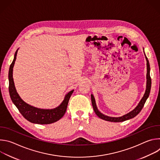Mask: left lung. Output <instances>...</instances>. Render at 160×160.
<instances>
[{"mask_svg": "<svg viewBox=\"0 0 160 160\" xmlns=\"http://www.w3.org/2000/svg\"><path fill=\"white\" fill-rule=\"evenodd\" d=\"M145 57H146V59L147 61V74H146V89L145 91L144 95L143 96V98L141 99V100L140 101L139 103L138 104V105L135 107V108L134 109H133L132 111H131L130 112H129L128 113L126 114V115L120 117H108L106 115H103L102 113H101L98 109L97 106H96V101H95V98L94 97V96L92 94H91V101H92V104L93 106V109L96 112V115H98V117H99L100 118L106 120V121H108V122H124L126 120H128L129 119L133 118L135 117H136L138 114L141 112V111L142 110V108L144 107V105L147 100V99L148 98L149 94H150V91H151V77H150V66H149V61L148 59V58L146 57L145 53H144Z\"/></svg>", "mask_w": 160, "mask_h": 160, "instance_id": "1", "label": "left lung"}]
</instances>
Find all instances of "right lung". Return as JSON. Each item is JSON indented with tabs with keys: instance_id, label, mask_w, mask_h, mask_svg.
Instances as JSON below:
<instances>
[{
	"instance_id": "1",
	"label": "right lung",
	"mask_w": 160,
	"mask_h": 160,
	"mask_svg": "<svg viewBox=\"0 0 160 160\" xmlns=\"http://www.w3.org/2000/svg\"><path fill=\"white\" fill-rule=\"evenodd\" d=\"M15 52L14 59L10 65L9 71V91L11 99L23 117L33 123L37 124H51L59 120L65 114L68 101L73 94L74 90H71L64 97L62 103L56 108L51 109H40L30 106L22 101L16 92L14 83L12 78L13 67L16 59L17 52Z\"/></svg>"
}]
</instances>
